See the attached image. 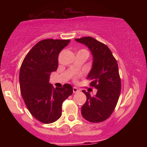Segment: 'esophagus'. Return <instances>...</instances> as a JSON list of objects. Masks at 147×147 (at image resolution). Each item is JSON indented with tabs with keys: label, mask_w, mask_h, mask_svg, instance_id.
<instances>
[{
	"label": "esophagus",
	"mask_w": 147,
	"mask_h": 147,
	"mask_svg": "<svg viewBox=\"0 0 147 147\" xmlns=\"http://www.w3.org/2000/svg\"><path fill=\"white\" fill-rule=\"evenodd\" d=\"M72 90H73L74 93H77V92H78L79 91V89H77L76 87H73V88H72Z\"/></svg>",
	"instance_id": "esophagus-1"
}]
</instances>
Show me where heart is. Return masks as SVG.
I'll return each instance as SVG.
<instances>
[{"mask_svg": "<svg viewBox=\"0 0 147 147\" xmlns=\"http://www.w3.org/2000/svg\"><path fill=\"white\" fill-rule=\"evenodd\" d=\"M83 50V51H86V50Z\"/></svg>", "mask_w": 147, "mask_h": 147, "instance_id": "b5f03b06", "label": "heart"}]
</instances>
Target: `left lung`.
<instances>
[{"instance_id": "8db88e82", "label": "left lung", "mask_w": 147, "mask_h": 147, "mask_svg": "<svg viewBox=\"0 0 147 147\" xmlns=\"http://www.w3.org/2000/svg\"><path fill=\"white\" fill-rule=\"evenodd\" d=\"M88 48L92 55V65L87 79L97 89L95 95L85 90L86 102L82 107V115L90 122L106 120L113 112L121 92V80L117 61L107 45L90 36L75 38Z\"/></svg>"}]
</instances>
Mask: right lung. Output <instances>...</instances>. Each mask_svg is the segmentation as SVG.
Here are the masks:
<instances>
[{
    "instance_id": "1",
    "label": "right lung",
    "mask_w": 147,
    "mask_h": 147,
    "mask_svg": "<svg viewBox=\"0 0 147 147\" xmlns=\"http://www.w3.org/2000/svg\"><path fill=\"white\" fill-rule=\"evenodd\" d=\"M70 40L45 39L37 43L25 57L19 72L20 90L30 113L38 121L50 124L59 119L63 101L72 94V86L54 88L50 75L58 67L60 52Z\"/></svg>"
}]
</instances>
